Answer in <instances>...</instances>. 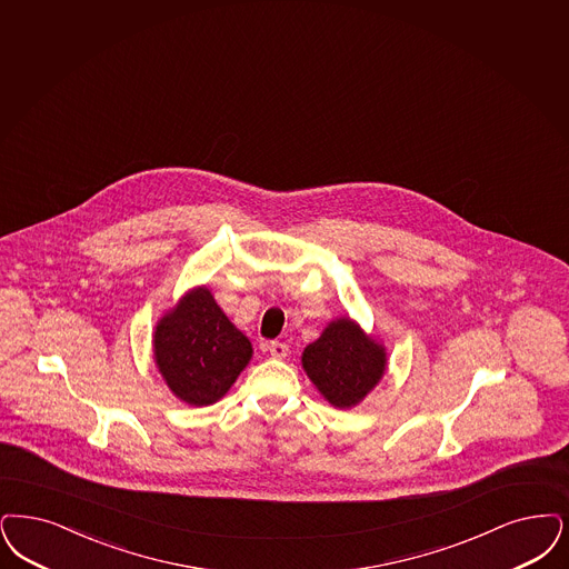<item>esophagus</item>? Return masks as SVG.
<instances>
[{
  "instance_id": "obj_1",
  "label": "esophagus",
  "mask_w": 569,
  "mask_h": 569,
  "mask_svg": "<svg viewBox=\"0 0 569 569\" xmlns=\"http://www.w3.org/2000/svg\"><path fill=\"white\" fill-rule=\"evenodd\" d=\"M269 351H271V356L277 358V360H283L288 356V345L281 341H273L269 345Z\"/></svg>"
}]
</instances>
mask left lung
Returning <instances> with one entry per match:
<instances>
[{"label": "left lung", "instance_id": "left-lung-1", "mask_svg": "<svg viewBox=\"0 0 569 569\" xmlns=\"http://www.w3.org/2000/svg\"><path fill=\"white\" fill-rule=\"evenodd\" d=\"M387 353L353 319L330 321L302 351V368L337 409L360 405L386 375Z\"/></svg>", "mask_w": 569, "mask_h": 569}]
</instances>
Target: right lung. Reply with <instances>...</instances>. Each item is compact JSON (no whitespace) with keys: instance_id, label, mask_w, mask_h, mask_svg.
I'll list each match as a JSON object with an SVG mask.
<instances>
[{"instance_id":"1","label":"right lung","mask_w":569,"mask_h":569,"mask_svg":"<svg viewBox=\"0 0 569 569\" xmlns=\"http://www.w3.org/2000/svg\"><path fill=\"white\" fill-rule=\"evenodd\" d=\"M251 342L207 288H194L154 330V362L167 387L190 407L218 402L250 365Z\"/></svg>"}]
</instances>
